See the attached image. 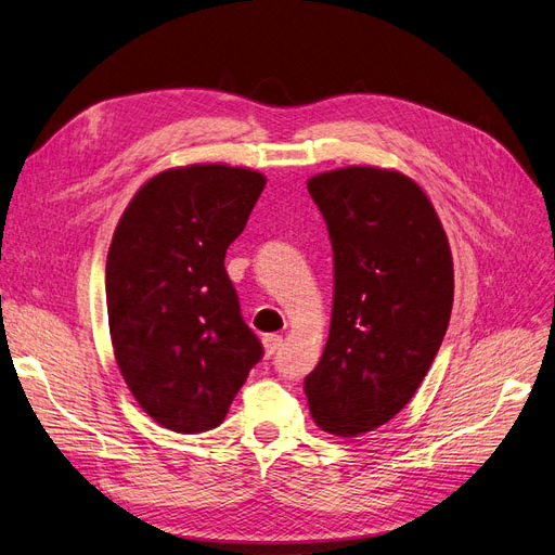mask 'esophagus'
Here are the masks:
<instances>
[{
    "label": "esophagus",
    "mask_w": 555,
    "mask_h": 555,
    "mask_svg": "<svg viewBox=\"0 0 555 555\" xmlns=\"http://www.w3.org/2000/svg\"><path fill=\"white\" fill-rule=\"evenodd\" d=\"M282 346V337L280 335H266L263 337V352L266 358H273V354L280 350Z\"/></svg>",
    "instance_id": "esophagus-1"
}]
</instances>
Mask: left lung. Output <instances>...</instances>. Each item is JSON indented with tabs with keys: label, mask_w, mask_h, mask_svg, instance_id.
<instances>
[{
	"label": "left lung",
	"mask_w": 555,
	"mask_h": 555,
	"mask_svg": "<svg viewBox=\"0 0 555 555\" xmlns=\"http://www.w3.org/2000/svg\"><path fill=\"white\" fill-rule=\"evenodd\" d=\"M335 255L321 362L305 378L317 426L358 437L401 412L435 360L453 307V257L428 195L408 175L348 166L314 175Z\"/></svg>",
	"instance_id": "left-lung-1"
}]
</instances>
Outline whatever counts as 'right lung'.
<instances>
[{
    "label": "right lung",
    "instance_id": "add662e5",
    "mask_svg": "<svg viewBox=\"0 0 555 555\" xmlns=\"http://www.w3.org/2000/svg\"><path fill=\"white\" fill-rule=\"evenodd\" d=\"M266 186L250 168H168L131 197L106 255L108 332L139 405L168 430L223 424L263 348L225 271Z\"/></svg>",
    "mask_w": 555,
    "mask_h": 555
}]
</instances>
